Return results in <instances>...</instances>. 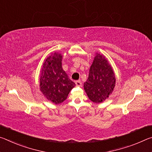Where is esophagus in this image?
Wrapping results in <instances>:
<instances>
[{
    "label": "esophagus",
    "mask_w": 152,
    "mask_h": 152,
    "mask_svg": "<svg viewBox=\"0 0 152 152\" xmlns=\"http://www.w3.org/2000/svg\"><path fill=\"white\" fill-rule=\"evenodd\" d=\"M75 84H76V86H81V81H79V80H78V81H75Z\"/></svg>",
    "instance_id": "1"
}]
</instances>
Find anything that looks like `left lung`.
Masks as SVG:
<instances>
[{"label": "left lung", "mask_w": 152, "mask_h": 152, "mask_svg": "<svg viewBox=\"0 0 152 152\" xmlns=\"http://www.w3.org/2000/svg\"><path fill=\"white\" fill-rule=\"evenodd\" d=\"M115 75L110 64L103 54L96 53L89 69V77L84 83V89L93 102H102L114 90Z\"/></svg>", "instance_id": "8db88e82"}]
</instances>
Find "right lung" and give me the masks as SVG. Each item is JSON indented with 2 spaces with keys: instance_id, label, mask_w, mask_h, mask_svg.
Wrapping results in <instances>:
<instances>
[{
  "instance_id": "right-lung-1",
  "label": "right lung",
  "mask_w": 152,
  "mask_h": 152,
  "mask_svg": "<svg viewBox=\"0 0 152 152\" xmlns=\"http://www.w3.org/2000/svg\"><path fill=\"white\" fill-rule=\"evenodd\" d=\"M61 54L54 53L47 57L42 66L39 77V90L48 100L55 104L66 99L75 84L62 67Z\"/></svg>"
}]
</instances>
